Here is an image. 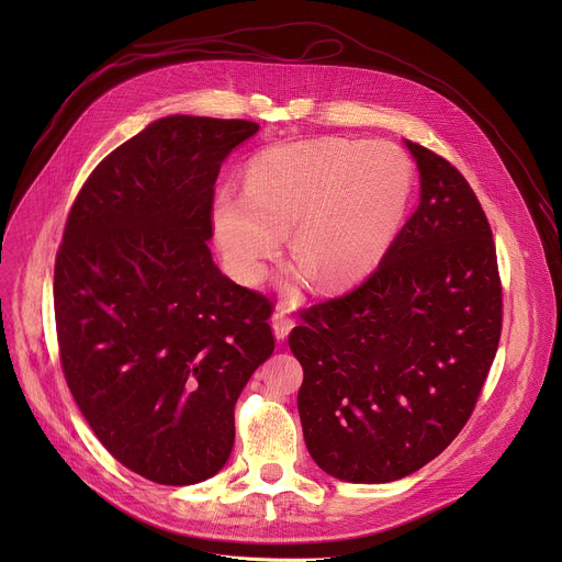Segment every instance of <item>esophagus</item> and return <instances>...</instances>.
Wrapping results in <instances>:
<instances>
[{
	"instance_id": "obj_1",
	"label": "esophagus",
	"mask_w": 562,
	"mask_h": 562,
	"mask_svg": "<svg viewBox=\"0 0 562 562\" xmlns=\"http://www.w3.org/2000/svg\"><path fill=\"white\" fill-rule=\"evenodd\" d=\"M271 325H273L276 338H278V340H284V338L291 334V329L295 327V319H293L284 308H278V311L273 313V317H271Z\"/></svg>"
}]
</instances>
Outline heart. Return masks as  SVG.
I'll return each instance as SVG.
<instances>
[{"label": "heart", "mask_w": 562, "mask_h": 562, "mask_svg": "<svg viewBox=\"0 0 562 562\" xmlns=\"http://www.w3.org/2000/svg\"><path fill=\"white\" fill-rule=\"evenodd\" d=\"M414 193L409 155L382 139L338 135L273 144L251 157L245 189L215 193L211 228L231 276L256 284L291 226L300 258L289 282L364 280L386 256Z\"/></svg>", "instance_id": "b5f03b06"}]
</instances>
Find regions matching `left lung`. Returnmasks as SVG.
Returning a JSON list of instances; mask_svg holds the SVG:
<instances>
[{
    "label": "left lung",
    "mask_w": 562,
    "mask_h": 562,
    "mask_svg": "<svg viewBox=\"0 0 562 562\" xmlns=\"http://www.w3.org/2000/svg\"><path fill=\"white\" fill-rule=\"evenodd\" d=\"M420 204L353 291L300 313L297 412L315 464L391 483L467 425L498 351L503 284L490 220L447 159L407 142Z\"/></svg>",
    "instance_id": "left-lung-1"
}]
</instances>
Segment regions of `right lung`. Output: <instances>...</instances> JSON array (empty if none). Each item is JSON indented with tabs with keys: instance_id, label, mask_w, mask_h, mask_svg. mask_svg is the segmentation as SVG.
Instances as JSON below:
<instances>
[{
	"instance_id": "add662e5",
	"label": "right lung",
	"mask_w": 562,
	"mask_h": 562,
	"mask_svg": "<svg viewBox=\"0 0 562 562\" xmlns=\"http://www.w3.org/2000/svg\"><path fill=\"white\" fill-rule=\"evenodd\" d=\"M256 122L171 115L79 189L55 258L59 360L106 451L157 485L215 475L235 403L273 353V302L228 280L209 239L224 157Z\"/></svg>"
}]
</instances>
